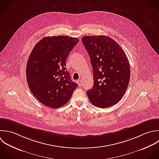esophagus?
<instances>
[{"mask_svg": "<svg viewBox=\"0 0 159 159\" xmlns=\"http://www.w3.org/2000/svg\"><path fill=\"white\" fill-rule=\"evenodd\" d=\"M77 84H78V85H79V87H81L82 85V80H79L77 81Z\"/></svg>", "mask_w": 159, "mask_h": 159, "instance_id": "1", "label": "esophagus"}]
</instances>
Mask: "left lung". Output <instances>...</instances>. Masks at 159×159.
Instances as JSON below:
<instances>
[{"label": "left lung", "mask_w": 159, "mask_h": 159, "mask_svg": "<svg viewBox=\"0 0 159 159\" xmlns=\"http://www.w3.org/2000/svg\"><path fill=\"white\" fill-rule=\"evenodd\" d=\"M90 58L93 86L87 94L91 103L101 108L118 103L128 89L130 66L121 47L105 35L82 38Z\"/></svg>", "instance_id": "1"}]
</instances>
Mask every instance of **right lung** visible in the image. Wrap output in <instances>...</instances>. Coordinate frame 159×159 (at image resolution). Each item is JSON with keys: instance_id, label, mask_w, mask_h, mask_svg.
Masks as SVG:
<instances>
[{"instance_id": "add662e5", "label": "right lung", "mask_w": 159, "mask_h": 159, "mask_svg": "<svg viewBox=\"0 0 159 159\" xmlns=\"http://www.w3.org/2000/svg\"><path fill=\"white\" fill-rule=\"evenodd\" d=\"M79 41L67 36H46L33 49L26 64V80L31 92L42 104L52 108L62 107L78 87L66 64Z\"/></svg>"}]
</instances>
